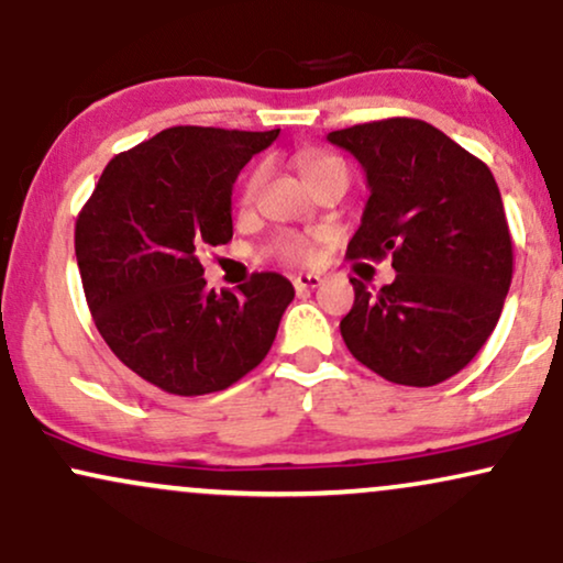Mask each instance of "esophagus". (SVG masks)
<instances>
[{"mask_svg": "<svg viewBox=\"0 0 563 563\" xmlns=\"http://www.w3.org/2000/svg\"><path fill=\"white\" fill-rule=\"evenodd\" d=\"M320 283H322V277L312 275V273H303V275L294 277V288L296 290H312V288H318Z\"/></svg>", "mask_w": 563, "mask_h": 563, "instance_id": "obj_1", "label": "esophagus"}]
</instances>
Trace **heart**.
Returning a JSON list of instances; mask_svg holds the SVG:
<instances>
[{"mask_svg":"<svg viewBox=\"0 0 563 563\" xmlns=\"http://www.w3.org/2000/svg\"><path fill=\"white\" fill-rule=\"evenodd\" d=\"M333 164H341V161L335 156H328V153H320V151L301 153V169L309 179L318 177L320 172H325L328 166ZM256 190H260V174H254V177L245 183L243 203H251L256 196ZM267 254L275 256V260H280L283 264H312L314 256H318V243H314L309 235H299V232H283V235H277L275 241L267 245Z\"/></svg>","mask_w":563,"mask_h":563,"instance_id":"b5f03b06","label":"heart"}]
</instances>
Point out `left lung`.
Instances as JSON below:
<instances>
[{
    "label": "left lung",
    "mask_w": 563,
    "mask_h": 563,
    "mask_svg": "<svg viewBox=\"0 0 563 563\" xmlns=\"http://www.w3.org/2000/svg\"><path fill=\"white\" fill-rule=\"evenodd\" d=\"M328 140L363 164L371 187L346 256H391L397 269L376 296L352 277L344 344L391 384H442L493 335L514 277V243L493 172L418 119L371 121Z\"/></svg>",
    "instance_id": "obj_1"
}]
</instances>
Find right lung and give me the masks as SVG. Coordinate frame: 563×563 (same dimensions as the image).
<instances>
[{"label":"right lung","mask_w":563,"mask_h":563,"mask_svg":"<svg viewBox=\"0 0 563 563\" xmlns=\"http://www.w3.org/2000/svg\"><path fill=\"white\" fill-rule=\"evenodd\" d=\"M280 129L172 126L119 153L76 219L84 296L106 344L147 384L222 391L267 357L294 286L254 273L206 288L198 254L232 241V183Z\"/></svg>","instance_id":"obj_1"}]
</instances>
